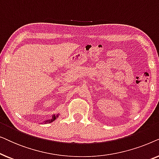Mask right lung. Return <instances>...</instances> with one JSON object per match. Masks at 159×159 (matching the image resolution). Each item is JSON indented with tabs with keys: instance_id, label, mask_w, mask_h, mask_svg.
Listing matches in <instances>:
<instances>
[{
	"instance_id": "add662e5",
	"label": "right lung",
	"mask_w": 159,
	"mask_h": 159,
	"mask_svg": "<svg viewBox=\"0 0 159 159\" xmlns=\"http://www.w3.org/2000/svg\"><path fill=\"white\" fill-rule=\"evenodd\" d=\"M58 116H59V114H57V115L53 114V115H52V116H51V119H47V120H45L44 121H43V123H44V124H48V123L53 122V121H55L56 119H57Z\"/></svg>"
}]
</instances>
